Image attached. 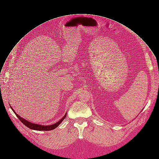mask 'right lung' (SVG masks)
Masks as SVG:
<instances>
[{
	"label": "right lung",
	"mask_w": 159,
	"mask_h": 159,
	"mask_svg": "<svg viewBox=\"0 0 159 159\" xmlns=\"http://www.w3.org/2000/svg\"><path fill=\"white\" fill-rule=\"evenodd\" d=\"M11 109L13 110V111L15 113V114L16 115L17 118L20 120V121L23 123L26 126H27L28 128L32 129V130H39V131H41V130H44V131H48V130H52L53 129H56V127H57V126H59L60 125V123L64 120V119L66 118V114L63 116V117L58 121L55 124H53V125H47V126H45V125H38V124H35V123H31V122H29L27 120H25V119H24L23 118L20 117V116L19 115H18L15 112V111L13 110V109L11 107Z\"/></svg>",
	"instance_id": "1"
}]
</instances>
